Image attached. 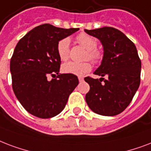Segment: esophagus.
<instances>
[{"label": "esophagus", "mask_w": 151, "mask_h": 151, "mask_svg": "<svg viewBox=\"0 0 151 151\" xmlns=\"http://www.w3.org/2000/svg\"><path fill=\"white\" fill-rule=\"evenodd\" d=\"M79 82H83V77H81V76H79Z\"/></svg>", "instance_id": "esophagus-1"}]
</instances>
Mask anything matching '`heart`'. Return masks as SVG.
I'll list each match as a JSON object with an SVG mask.
<instances>
[{"label":"heart","mask_w":151,"mask_h":151,"mask_svg":"<svg viewBox=\"0 0 151 151\" xmlns=\"http://www.w3.org/2000/svg\"><path fill=\"white\" fill-rule=\"evenodd\" d=\"M76 40L79 45H81L87 50L86 55V59H90L93 62L98 63L102 58V54L97 50L96 39L87 34L81 33L76 37ZM57 52L58 57L61 60L65 61L68 59L70 53V39L68 38H62L58 42L57 45ZM63 72L67 74L76 76H84L91 70V65L89 62L78 63L69 61L65 63L62 67Z\"/></svg>","instance_id":"obj_1"}]
</instances>
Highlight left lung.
<instances>
[{
    "label": "left lung",
    "mask_w": 151,
    "mask_h": 151,
    "mask_svg": "<svg viewBox=\"0 0 151 151\" xmlns=\"http://www.w3.org/2000/svg\"><path fill=\"white\" fill-rule=\"evenodd\" d=\"M103 46L101 65L94 74L100 79L84 78L90 85L86 101L97 114L116 116L128 106L140 84L141 60L135 44L124 33L110 27L84 30Z\"/></svg>",
    "instance_id": "8db88e82"
}]
</instances>
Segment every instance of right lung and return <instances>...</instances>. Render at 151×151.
<instances>
[{
  "label": "right lung",
  "instance_id": "right-lung-1",
  "mask_svg": "<svg viewBox=\"0 0 151 151\" xmlns=\"http://www.w3.org/2000/svg\"><path fill=\"white\" fill-rule=\"evenodd\" d=\"M79 30L45 23L32 29L17 43L10 61L12 89L28 113L46 119L65 109L79 79L76 75L59 74L61 62L57 45ZM56 74L57 78L47 79Z\"/></svg>",
  "mask_w": 151,
  "mask_h": 151
}]
</instances>
